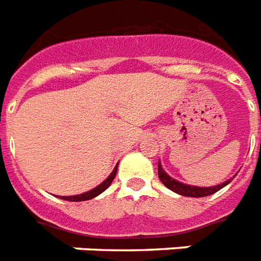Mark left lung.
<instances>
[{
	"label": "left lung",
	"mask_w": 261,
	"mask_h": 261,
	"mask_svg": "<svg viewBox=\"0 0 261 261\" xmlns=\"http://www.w3.org/2000/svg\"><path fill=\"white\" fill-rule=\"evenodd\" d=\"M158 174H159L160 181L163 182V184L171 190L173 192L178 195H182V196H191V198H203V196H209V195H213L214 192H217L221 188H224L225 185L229 184L231 182V179H227L225 182L219 185H214V187H194V185H187L182 184V182H179L177 179L171 178L167 173H166L165 170L162 169V165H158Z\"/></svg>",
	"instance_id": "8db88e82"
}]
</instances>
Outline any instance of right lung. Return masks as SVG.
Returning <instances> with one entry per match:
<instances>
[{
    "label": "right lung",
    "mask_w": 261,
    "mask_h": 261,
    "mask_svg": "<svg viewBox=\"0 0 261 261\" xmlns=\"http://www.w3.org/2000/svg\"><path fill=\"white\" fill-rule=\"evenodd\" d=\"M116 171H117V166H116L115 169H113V171L111 173V175L108 177V178L103 181V182H101V184L98 185L96 188H94V190L88 191V192H84V194H80V195H74V196H62L61 199H65V200H70V202H82V200H88V199H92V198H95V196H98L99 194H102L103 191L109 187V185L112 184V181H113V178L116 177Z\"/></svg>",
    "instance_id": "obj_1"
}]
</instances>
